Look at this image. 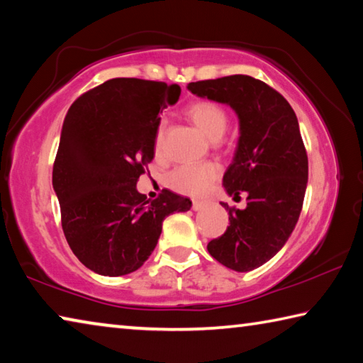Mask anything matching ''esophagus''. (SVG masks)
Here are the masks:
<instances>
[{"label":"esophagus","instance_id":"obj_1","mask_svg":"<svg viewBox=\"0 0 363 363\" xmlns=\"http://www.w3.org/2000/svg\"><path fill=\"white\" fill-rule=\"evenodd\" d=\"M205 206H206V201H203V200H195L192 203V208L195 211H201Z\"/></svg>","mask_w":363,"mask_h":363}]
</instances>
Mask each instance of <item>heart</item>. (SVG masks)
<instances>
[{
  "label": "heart",
  "instance_id": "1",
  "mask_svg": "<svg viewBox=\"0 0 363 363\" xmlns=\"http://www.w3.org/2000/svg\"><path fill=\"white\" fill-rule=\"evenodd\" d=\"M190 116L196 126L203 131L208 138L216 140L225 133L229 116L225 110L216 102L199 101L190 104L187 108ZM164 143V126L160 125L155 133V152L163 150ZM219 174V167L214 163L201 164H182L173 169L168 176L169 187L176 192L184 195H200L210 187V184L216 179Z\"/></svg>",
  "mask_w": 363,
  "mask_h": 363
}]
</instances>
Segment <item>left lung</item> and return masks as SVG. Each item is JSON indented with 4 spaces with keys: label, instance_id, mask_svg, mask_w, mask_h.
Segmentation results:
<instances>
[{
    "label": "left lung",
    "instance_id": "left-lung-1",
    "mask_svg": "<svg viewBox=\"0 0 363 363\" xmlns=\"http://www.w3.org/2000/svg\"><path fill=\"white\" fill-rule=\"evenodd\" d=\"M187 89L238 116L240 136L223 186L233 200L247 195V208L220 201L230 225L208 251L223 266L250 272L284 248L299 219L309 164L298 118L284 96L248 75L189 83Z\"/></svg>",
    "mask_w": 363,
    "mask_h": 363
}]
</instances>
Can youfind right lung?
<instances>
[{
  "label": "right lung",
  "instance_id": "1",
  "mask_svg": "<svg viewBox=\"0 0 363 363\" xmlns=\"http://www.w3.org/2000/svg\"><path fill=\"white\" fill-rule=\"evenodd\" d=\"M179 96L177 84L113 78L79 96L65 115L52 187L67 243L96 274L138 270L155 250L163 219L192 206L171 190L150 201L136 189L155 155L158 113Z\"/></svg>",
  "mask_w": 363,
  "mask_h": 363
}]
</instances>
